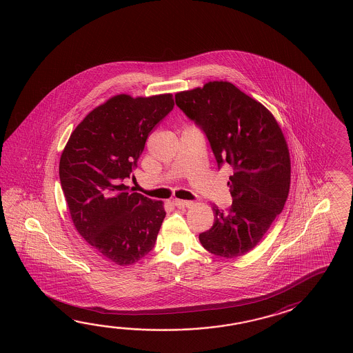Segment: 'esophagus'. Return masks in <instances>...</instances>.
Listing matches in <instances>:
<instances>
[{
    "mask_svg": "<svg viewBox=\"0 0 353 353\" xmlns=\"http://www.w3.org/2000/svg\"><path fill=\"white\" fill-rule=\"evenodd\" d=\"M173 205L179 209H183V208H190L192 205V201H185V200H173Z\"/></svg>",
    "mask_w": 353,
    "mask_h": 353,
    "instance_id": "obj_1",
    "label": "esophagus"
}]
</instances>
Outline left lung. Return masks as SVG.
<instances>
[{
	"mask_svg": "<svg viewBox=\"0 0 353 353\" xmlns=\"http://www.w3.org/2000/svg\"><path fill=\"white\" fill-rule=\"evenodd\" d=\"M177 107L206 134L219 168L232 167V205H212L215 221L200 234L208 252L231 259L254 249L281 214L290 186V159L273 114L229 81L174 95Z\"/></svg>",
	"mask_w": 353,
	"mask_h": 353,
	"instance_id": "1",
	"label": "left lung"
}]
</instances>
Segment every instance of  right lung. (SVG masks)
<instances>
[{"instance_id":"1","label":"right lung","mask_w":353,"mask_h":353,"mask_svg":"<svg viewBox=\"0 0 353 353\" xmlns=\"http://www.w3.org/2000/svg\"><path fill=\"white\" fill-rule=\"evenodd\" d=\"M172 94L115 95L74 130L61 153L59 176L72 223L105 259L130 265L156 244L163 202L130 192L123 183L151 130L173 109Z\"/></svg>"}]
</instances>
